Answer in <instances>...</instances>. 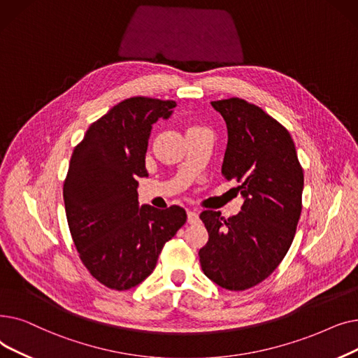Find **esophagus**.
Masks as SVG:
<instances>
[{
    "instance_id": "1",
    "label": "esophagus",
    "mask_w": 358,
    "mask_h": 358,
    "mask_svg": "<svg viewBox=\"0 0 358 358\" xmlns=\"http://www.w3.org/2000/svg\"><path fill=\"white\" fill-rule=\"evenodd\" d=\"M188 223L189 224H198L199 223V215L196 211H188Z\"/></svg>"
}]
</instances>
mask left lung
<instances>
[{"label":"left lung","instance_id":"8db88e82","mask_svg":"<svg viewBox=\"0 0 358 358\" xmlns=\"http://www.w3.org/2000/svg\"><path fill=\"white\" fill-rule=\"evenodd\" d=\"M227 125L229 141L221 172L239 182L242 211L224 218L206 210L199 218L208 231L201 248L203 274L230 292L262 282L290 249L301 214L303 167L290 132L249 101H211Z\"/></svg>","mask_w":358,"mask_h":358}]
</instances>
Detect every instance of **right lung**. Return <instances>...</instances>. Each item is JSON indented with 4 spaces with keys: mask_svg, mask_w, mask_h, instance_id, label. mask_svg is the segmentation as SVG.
<instances>
[{
    "mask_svg": "<svg viewBox=\"0 0 358 358\" xmlns=\"http://www.w3.org/2000/svg\"><path fill=\"white\" fill-rule=\"evenodd\" d=\"M175 100L129 97L90 125L73 151L64 202L83 265L100 284L124 292L143 282L185 224L179 206H138V178L148 176L151 125L167 119Z\"/></svg>",
    "mask_w": 358,
    "mask_h": 358,
    "instance_id": "1",
    "label": "right lung"
}]
</instances>
